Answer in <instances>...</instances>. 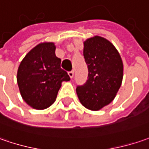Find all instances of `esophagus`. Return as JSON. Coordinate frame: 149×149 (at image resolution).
<instances>
[{"mask_svg": "<svg viewBox=\"0 0 149 149\" xmlns=\"http://www.w3.org/2000/svg\"><path fill=\"white\" fill-rule=\"evenodd\" d=\"M68 75H69V77H71V78H72L73 77V76H74V71H70V72H68Z\"/></svg>", "mask_w": 149, "mask_h": 149, "instance_id": "esophagus-1", "label": "esophagus"}]
</instances>
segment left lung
<instances>
[{"label":"left lung","mask_w":149,"mask_h":149,"mask_svg":"<svg viewBox=\"0 0 149 149\" xmlns=\"http://www.w3.org/2000/svg\"><path fill=\"white\" fill-rule=\"evenodd\" d=\"M88 77L77 87L80 102L86 109L99 110L115 99L123 79L124 66L119 52L109 40L94 36L84 42Z\"/></svg>","instance_id":"8db88e82"}]
</instances>
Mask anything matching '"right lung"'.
Listing matches in <instances>:
<instances>
[{
	"label": "right lung",
	"instance_id": "1",
	"mask_svg": "<svg viewBox=\"0 0 149 149\" xmlns=\"http://www.w3.org/2000/svg\"><path fill=\"white\" fill-rule=\"evenodd\" d=\"M54 43H41L25 55L19 66L17 83L23 100L36 110L54 104L63 81H69L55 54Z\"/></svg>",
	"mask_w": 149,
	"mask_h": 149
}]
</instances>
